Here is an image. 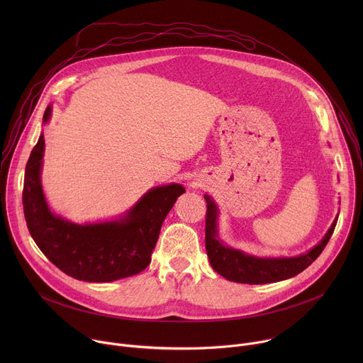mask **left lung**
Instances as JSON below:
<instances>
[{
  "label": "left lung",
  "instance_id": "1",
  "mask_svg": "<svg viewBox=\"0 0 363 363\" xmlns=\"http://www.w3.org/2000/svg\"><path fill=\"white\" fill-rule=\"evenodd\" d=\"M203 198L206 201L205 248L211 267L227 280L244 284L276 283L301 273L320 255L333 234L339 217L337 214L320 242L304 254L296 257H257L223 242L218 234V205L210 195L205 194Z\"/></svg>",
  "mask_w": 363,
  "mask_h": 363
}]
</instances>
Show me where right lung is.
Listing matches in <instances>:
<instances>
[{"instance_id": "1", "label": "right lung", "mask_w": 363, "mask_h": 363, "mask_svg": "<svg viewBox=\"0 0 363 363\" xmlns=\"http://www.w3.org/2000/svg\"><path fill=\"white\" fill-rule=\"evenodd\" d=\"M50 118L47 106L43 123ZM44 146L41 133L26 167L23 189L27 227L43 254L67 276L90 283L115 281L145 270L162 223L185 188H150L116 220L77 224L55 214L47 203L41 185Z\"/></svg>"}]
</instances>
